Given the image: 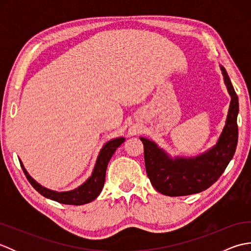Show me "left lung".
<instances>
[{"label": "left lung", "mask_w": 251, "mask_h": 251, "mask_svg": "<svg viewBox=\"0 0 251 251\" xmlns=\"http://www.w3.org/2000/svg\"><path fill=\"white\" fill-rule=\"evenodd\" d=\"M220 69L231 102L226 125L214 147L197 156L172 157L154 141L140 138L145 148L147 175L159 193L185 196L205 191L220 178L234 156L238 140V97L226 69L222 66Z\"/></svg>", "instance_id": "obj_1"}]
</instances>
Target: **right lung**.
<instances>
[{
  "mask_svg": "<svg viewBox=\"0 0 251 251\" xmlns=\"http://www.w3.org/2000/svg\"><path fill=\"white\" fill-rule=\"evenodd\" d=\"M124 141H125V138L120 137L106 142L99 152V155L97 157V161H96L92 176H90V177L85 181L83 184H81L79 186H77L76 189L71 190V191L57 192V191H52L47 188H44V186H42L40 183H37L36 181L28 174V172L25 170L24 164L21 163L20 159L19 162L26 179L29 180L31 185L33 186V188L39 192L41 195H43L44 197H46V199L61 202V204L84 205L97 199L98 195L101 193L104 184L105 172H106V167H108V163L111 159L112 155L114 154L116 149L119 148Z\"/></svg>",
  "mask_w": 251,
  "mask_h": 251,
  "instance_id": "right-lung-1",
  "label": "right lung"
}]
</instances>
